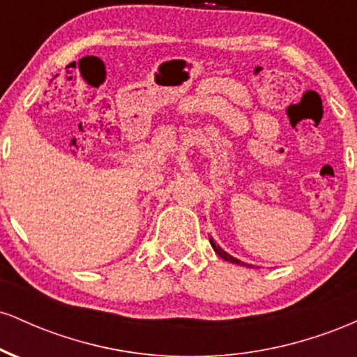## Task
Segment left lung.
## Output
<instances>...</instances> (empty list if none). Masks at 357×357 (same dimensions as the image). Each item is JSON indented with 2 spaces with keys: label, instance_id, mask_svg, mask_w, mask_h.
<instances>
[{
  "label": "left lung",
  "instance_id": "left-lung-1",
  "mask_svg": "<svg viewBox=\"0 0 357 357\" xmlns=\"http://www.w3.org/2000/svg\"><path fill=\"white\" fill-rule=\"evenodd\" d=\"M210 243H211V247H213V250H215V253H216V255H218V257H221V258H223V260L230 261V264H235V265H241V267H252V265H250V264H245V261H241V260H238V258L231 257V255H230V253H227V252H225V250H223V248H221V247H220V245H218V243H216V241H215V240H213V238H210Z\"/></svg>",
  "mask_w": 357,
  "mask_h": 357
}]
</instances>
